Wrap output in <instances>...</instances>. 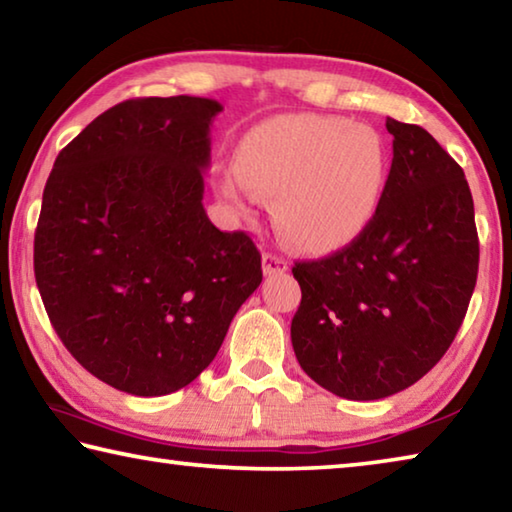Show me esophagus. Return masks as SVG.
Returning <instances> with one entry per match:
<instances>
[{
	"label": "esophagus",
	"mask_w": 512,
	"mask_h": 512,
	"mask_svg": "<svg viewBox=\"0 0 512 512\" xmlns=\"http://www.w3.org/2000/svg\"><path fill=\"white\" fill-rule=\"evenodd\" d=\"M262 268H264V275H277V273H287L289 264L284 262L282 257H277L273 253H264L262 255Z\"/></svg>",
	"instance_id": "34e87169"
}]
</instances>
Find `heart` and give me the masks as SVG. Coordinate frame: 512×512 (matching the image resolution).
Here are the masks:
<instances>
[{
	"mask_svg": "<svg viewBox=\"0 0 512 512\" xmlns=\"http://www.w3.org/2000/svg\"><path fill=\"white\" fill-rule=\"evenodd\" d=\"M237 162L219 176L223 203L253 219L264 196L275 198L284 237L318 255L348 248L368 230L388 178V149L375 128L316 112L255 126Z\"/></svg>",
	"mask_w": 512,
	"mask_h": 512,
	"instance_id": "obj_1",
	"label": "heart"
}]
</instances>
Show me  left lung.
Here are the masks:
<instances>
[{
  "instance_id": "1",
  "label": "left lung",
  "mask_w": 512,
  "mask_h": 512,
  "mask_svg": "<svg viewBox=\"0 0 512 512\" xmlns=\"http://www.w3.org/2000/svg\"><path fill=\"white\" fill-rule=\"evenodd\" d=\"M393 164L368 230L339 253L293 266L300 368L345 400H381L443 359L479 271L463 169L415 124L386 119Z\"/></svg>"
}]
</instances>
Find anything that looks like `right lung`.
<instances>
[{
    "label": "right lung",
    "mask_w": 512,
    "mask_h": 512,
    "mask_svg": "<svg viewBox=\"0 0 512 512\" xmlns=\"http://www.w3.org/2000/svg\"><path fill=\"white\" fill-rule=\"evenodd\" d=\"M221 110L185 94L117 103L58 153L45 185L42 302L72 357L117 391L192 384L262 282L250 237L221 232L203 207Z\"/></svg>",
    "instance_id": "obj_1"
}]
</instances>
